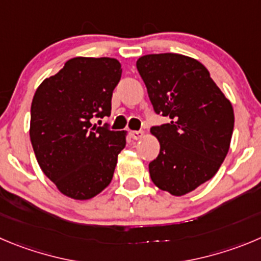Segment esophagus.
<instances>
[{
    "label": "esophagus",
    "instance_id": "obj_1",
    "mask_svg": "<svg viewBox=\"0 0 261 261\" xmlns=\"http://www.w3.org/2000/svg\"><path fill=\"white\" fill-rule=\"evenodd\" d=\"M130 135L134 140H139L144 136V131H130Z\"/></svg>",
    "mask_w": 261,
    "mask_h": 261
}]
</instances>
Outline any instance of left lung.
Returning <instances> with one entry per match:
<instances>
[{
    "instance_id": "1",
    "label": "left lung",
    "mask_w": 261,
    "mask_h": 261,
    "mask_svg": "<svg viewBox=\"0 0 261 261\" xmlns=\"http://www.w3.org/2000/svg\"><path fill=\"white\" fill-rule=\"evenodd\" d=\"M154 112L170 123L150 128L160 154L149 164L161 191L184 196L215 176L230 147L234 112L203 64L180 54H149L136 62Z\"/></svg>"
}]
</instances>
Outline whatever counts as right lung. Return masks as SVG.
<instances>
[{
	"mask_svg": "<svg viewBox=\"0 0 261 261\" xmlns=\"http://www.w3.org/2000/svg\"><path fill=\"white\" fill-rule=\"evenodd\" d=\"M122 69L117 59H69L37 87L31 107L29 136L43 174L60 193L94 198L111 184L127 131L92 126L111 114Z\"/></svg>",
	"mask_w": 261,
	"mask_h": 261,
	"instance_id": "1",
	"label": "right lung"
}]
</instances>
